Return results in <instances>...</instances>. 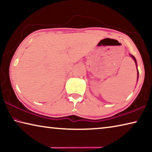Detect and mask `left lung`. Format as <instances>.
Returning a JSON list of instances; mask_svg holds the SVG:
<instances>
[{"label": "left lung", "instance_id": "1", "mask_svg": "<svg viewBox=\"0 0 152 152\" xmlns=\"http://www.w3.org/2000/svg\"><path fill=\"white\" fill-rule=\"evenodd\" d=\"M131 56H132V57L133 58V60H135V62L136 63V64H137V62H136V60H135V57H134V56H132V55H131ZM137 72H138V70H137ZM139 72H137V80H138V76H139V75H138V74Z\"/></svg>", "mask_w": 152, "mask_h": 152}]
</instances>
